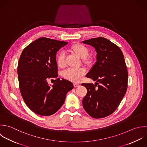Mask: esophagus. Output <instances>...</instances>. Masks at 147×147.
I'll use <instances>...</instances> for the list:
<instances>
[{"label": "esophagus", "instance_id": "esophagus-1", "mask_svg": "<svg viewBox=\"0 0 147 147\" xmlns=\"http://www.w3.org/2000/svg\"><path fill=\"white\" fill-rule=\"evenodd\" d=\"M74 87H78L80 86V84L78 83H74Z\"/></svg>", "mask_w": 147, "mask_h": 147}]
</instances>
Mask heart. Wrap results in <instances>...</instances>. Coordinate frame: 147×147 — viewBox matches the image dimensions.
I'll return each mask as SVG.
<instances>
[{"label":"heart","mask_w":147,"mask_h":147,"mask_svg":"<svg viewBox=\"0 0 147 147\" xmlns=\"http://www.w3.org/2000/svg\"><path fill=\"white\" fill-rule=\"evenodd\" d=\"M71 49L84 60L86 59V57L89 54L88 49L85 45L81 43L73 45L71 46ZM57 63L60 67H63L66 66V54L64 51L61 52L58 55ZM85 73L86 69L84 67H70L63 71V76L69 81L78 82Z\"/></svg>","instance_id":"obj_1"}]
</instances>
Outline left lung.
<instances>
[{
    "instance_id": "8db88e82",
    "label": "left lung",
    "mask_w": 147,
    "mask_h": 147,
    "mask_svg": "<svg viewBox=\"0 0 147 147\" xmlns=\"http://www.w3.org/2000/svg\"><path fill=\"white\" fill-rule=\"evenodd\" d=\"M82 42L94 47L97 53V61L86 76L97 82L81 84L88 90L83 107L91 117L104 118L116 110L127 90L128 73L124 55L119 46L103 37Z\"/></svg>"
}]
</instances>
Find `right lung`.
<instances>
[{
	"mask_svg": "<svg viewBox=\"0 0 147 147\" xmlns=\"http://www.w3.org/2000/svg\"><path fill=\"white\" fill-rule=\"evenodd\" d=\"M67 43L42 37L26 46L20 55L17 69L20 92L36 114H54L63 104L67 92L73 89L71 82L58 78L57 52ZM53 78L56 79L50 87L47 81Z\"/></svg>",
	"mask_w": 147,
	"mask_h": 147,
	"instance_id": "add662e5",
	"label": "right lung"
}]
</instances>
